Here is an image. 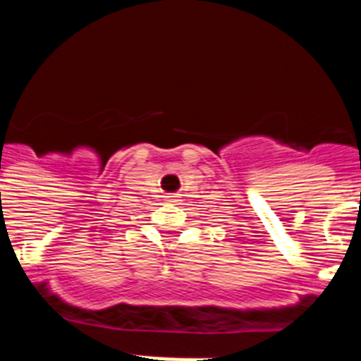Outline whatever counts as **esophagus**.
<instances>
[{
  "label": "esophagus",
  "mask_w": 361,
  "mask_h": 361,
  "mask_svg": "<svg viewBox=\"0 0 361 361\" xmlns=\"http://www.w3.org/2000/svg\"><path fill=\"white\" fill-rule=\"evenodd\" d=\"M168 200H170V202H177L178 195H168Z\"/></svg>",
  "instance_id": "esophagus-1"
}]
</instances>
